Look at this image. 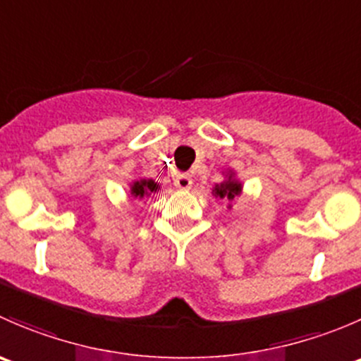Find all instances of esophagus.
<instances>
[{"instance_id": "1", "label": "esophagus", "mask_w": 361, "mask_h": 361, "mask_svg": "<svg viewBox=\"0 0 361 361\" xmlns=\"http://www.w3.org/2000/svg\"><path fill=\"white\" fill-rule=\"evenodd\" d=\"M192 178L190 174H176V178H174V185H176V188H180V190H188V188H192Z\"/></svg>"}]
</instances>
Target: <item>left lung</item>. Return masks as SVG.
I'll list each match as a JSON object with an SVG mask.
<instances>
[{"label": "left lung", "instance_id": "left-lung-1", "mask_svg": "<svg viewBox=\"0 0 361 361\" xmlns=\"http://www.w3.org/2000/svg\"><path fill=\"white\" fill-rule=\"evenodd\" d=\"M243 194V183L235 178V173L232 169H228L225 173V180L221 183H216L213 188L214 197L225 199V201L232 202L235 197ZM232 207V204H228V209Z\"/></svg>", "mask_w": 361, "mask_h": 361}]
</instances>
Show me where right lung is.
Instances as JSON below:
<instances>
[{"label": "right lung", "instance_id": "1", "mask_svg": "<svg viewBox=\"0 0 361 361\" xmlns=\"http://www.w3.org/2000/svg\"><path fill=\"white\" fill-rule=\"evenodd\" d=\"M160 188L159 183H155L154 180H134L130 183V197L133 199H143L152 195V192H157Z\"/></svg>", "mask_w": 361, "mask_h": 361}]
</instances>
